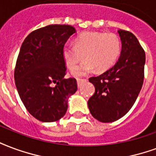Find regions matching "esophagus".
Masks as SVG:
<instances>
[{"label": "esophagus", "instance_id": "esophagus-1", "mask_svg": "<svg viewBox=\"0 0 156 156\" xmlns=\"http://www.w3.org/2000/svg\"><path fill=\"white\" fill-rule=\"evenodd\" d=\"M87 78H77V83H78V87H80L83 83H84V82H87Z\"/></svg>", "mask_w": 156, "mask_h": 156}]
</instances>
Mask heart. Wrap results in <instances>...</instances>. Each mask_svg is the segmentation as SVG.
<instances>
[{
	"label": "heart",
	"mask_w": 156,
	"mask_h": 156,
	"mask_svg": "<svg viewBox=\"0 0 156 156\" xmlns=\"http://www.w3.org/2000/svg\"><path fill=\"white\" fill-rule=\"evenodd\" d=\"M121 40L116 34L98 31H86L74 40V46L65 44L62 48V56L66 66L73 69L82 55L85 60L73 70L76 77L85 76L97 69L105 71L113 66L121 54Z\"/></svg>",
	"instance_id": "heart-1"
}]
</instances>
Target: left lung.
<instances>
[{
    "label": "left lung",
    "instance_id": "obj_1",
    "mask_svg": "<svg viewBox=\"0 0 156 156\" xmlns=\"http://www.w3.org/2000/svg\"><path fill=\"white\" fill-rule=\"evenodd\" d=\"M122 51L118 61L107 71L89 82L95 93L87 101L94 118L112 122L122 118L136 100L144 81L146 54L132 33L119 30Z\"/></svg>",
    "mask_w": 156,
    "mask_h": 156
}]
</instances>
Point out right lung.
Segmentation results:
<instances>
[{"instance_id":"obj_1","label":"right lung","mask_w":156,"mask_h":156,"mask_svg":"<svg viewBox=\"0 0 156 156\" xmlns=\"http://www.w3.org/2000/svg\"><path fill=\"white\" fill-rule=\"evenodd\" d=\"M74 33L71 25H47L31 32L20 47L15 83L25 108L40 122L63 117L68 99L78 89L75 78H64L66 66L62 56L63 46Z\"/></svg>"}]
</instances>
